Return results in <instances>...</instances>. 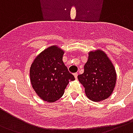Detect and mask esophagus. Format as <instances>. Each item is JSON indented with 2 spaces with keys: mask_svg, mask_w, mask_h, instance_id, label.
Masks as SVG:
<instances>
[{
  "mask_svg": "<svg viewBox=\"0 0 133 133\" xmlns=\"http://www.w3.org/2000/svg\"><path fill=\"white\" fill-rule=\"evenodd\" d=\"M74 77H75V78H78V73H75V74H74Z\"/></svg>",
  "mask_w": 133,
  "mask_h": 133,
  "instance_id": "obj_1",
  "label": "esophagus"
}]
</instances>
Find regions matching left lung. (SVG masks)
Returning a JSON list of instances; mask_svg holds the SVG:
<instances>
[{
    "label": "left lung",
    "instance_id": "8db88e82",
    "mask_svg": "<svg viewBox=\"0 0 133 133\" xmlns=\"http://www.w3.org/2000/svg\"><path fill=\"white\" fill-rule=\"evenodd\" d=\"M78 81L85 87L88 98L102 101L111 96L117 81V74L113 64L101 50L89 52L84 73L78 75Z\"/></svg>",
    "mask_w": 133,
    "mask_h": 133
}]
</instances>
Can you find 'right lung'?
<instances>
[{"label":"right lung","instance_id":"obj_1","mask_svg":"<svg viewBox=\"0 0 133 133\" xmlns=\"http://www.w3.org/2000/svg\"><path fill=\"white\" fill-rule=\"evenodd\" d=\"M64 52L57 46L46 48L36 57L30 69L32 86L40 98L55 102L62 96L75 78L68 71L62 57Z\"/></svg>","mask_w":133,"mask_h":133}]
</instances>
